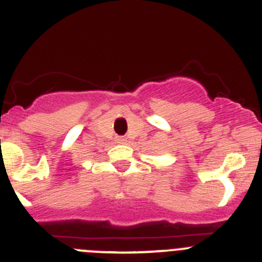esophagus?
Wrapping results in <instances>:
<instances>
[{
    "instance_id": "esophagus-1",
    "label": "esophagus",
    "mask_w": 262,
    "mask_h": 262,
    "mask_svg": "<svg viewBox=\"0 0 262 262\" xmlns=\"http://www.w3.org/2000/svg\"><path fill=\"white\" fill-rule=\"evenodd\" d=\"M117 143H125V140L121 138V137H119V138H117Z\"/></svg>"
}]
</instances>
